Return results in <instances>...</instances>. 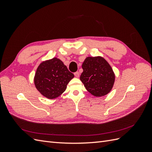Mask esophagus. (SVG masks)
<instances>
[{"instance_id": "1", "label": "esophagus", "mask_w": 152, "mask_h": 152, "mask_svg": "<svg viewBox=\"0 0 152 152\" xmlns=\"http://www.w3.org/2000/svg\"><path fill=\"white\" fill-rule=\"evenodd\" d=\"M74 75L76 77H79V72H76L74 73Z\"/></svg>"}]
</instances>
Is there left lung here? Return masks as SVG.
Wrapping results in <instances>:
<instances>
[{
	"instance_id": "obj_1",
	"label": "left lung",
	"mask_w": 152,
	"mask_h": 152,
	"mask_svg": "<svg viewBox=\"0 0 152 152\" xmlns=\"http://www.w3.org/2000/svg\"><path fill=\"white\" fill-rule=\"evenodd\" d=\"M80 79L86 89L94 96L107 94L112 89L115 74L112 67L102 57H87L82 64Z\"/></svg>"
}]
</instances>
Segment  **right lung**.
<instances>
[{"label":"right lung","mask_w":152,"mask_h":152,"mask_svg":"<svg viewBox=\"0 0 152 152\" xmlns=\"http://www.w3.org/2000/svg\"><path fill=\"white\" fill-rule=\"evenodd\" d=\"M74 75L56 58L41 63L34 77L36 88L45 97L54 99L61 95Z\"/></svg>","instance_id":"1"}]
</instances>
